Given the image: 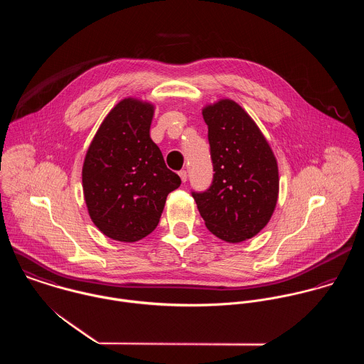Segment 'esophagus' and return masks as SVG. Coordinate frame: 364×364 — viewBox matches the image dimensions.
I'll return each instance as SVG.
<instances>
[{
	"instance_id": "34e87169",
	"label": "esophagus",
	"mask_w": 364,
	"mask_h": 364,
	"mask_svg": "<svg viewBox=\"0 0 364 364\" xmlns=\"http://www.w3.org/2000/svg\"><path fill=\"white\" fill-rule=\"evenodd\" d=\"M179 176H181V181L182 182H186V179H188V173H186V171H179Z\"/></svg>"
}]
</instances>
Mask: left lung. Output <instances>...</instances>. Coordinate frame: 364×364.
Returning <instances> with one entry per match:
<instances>
[{"mask_svg": "<svg viewBox=\"0 0 364 364\" xmlns=\"http://www.w3.org/2000/svg\"><path fill=\"white\" fill-rule=\"evenodd\" d=\"M214 168L213 185L192 193L206 227L238 244L255 237L279 199V166L273 150L248 112L223 98L202 109Z\"/></svg>", "mask_w": 364, "mask_h": 364, "instance_id": "left-lung-1", "label": "left lung"}]
</instances>
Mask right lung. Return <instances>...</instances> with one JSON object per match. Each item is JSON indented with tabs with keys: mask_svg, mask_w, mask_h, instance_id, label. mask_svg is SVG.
Listing matches in <instances>:
<instances>
[{
	"mask_svg": "<svg viewBox=\"0 0 364 364\" xmlns=\"http://www.w3.org/2000/svg\"><path fill=\"white\" fill-rule=\"evenodd\" d=\"M156 105L124 98L97 130L82 164V192L97 228L112 240L136 242L158 225L168 193L181 178L169 171L150 137Z\"/></svg>",
	"mask_w": 364,
	"mask_h": 364,
	"instance_id": "obj_1",
	"label": "right lung"
}]
</instances>
